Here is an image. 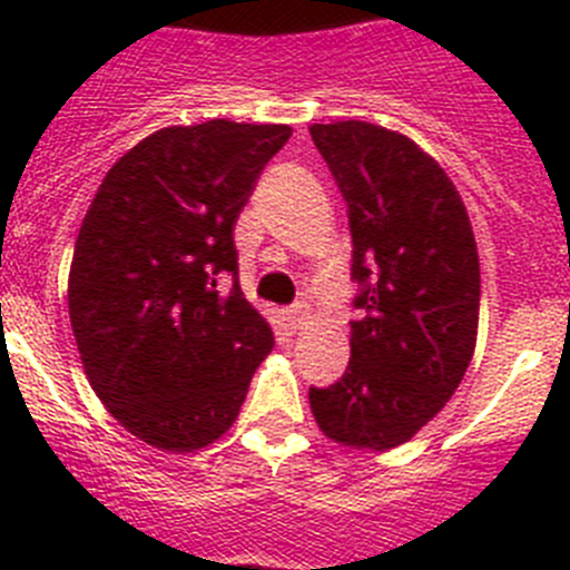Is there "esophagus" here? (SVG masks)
I'll return each mask as SVG.
<instances>
[{
    "instance_id": "esophagus-1",
    "label": "esophagus",
    "mask_w": 570,
    "mask_h": 570,
    "mask_svg": "<svg viewBox=\"0 0 570 570\" xmlns=\"http://www.w3.org/2000/svg\"><path fill=\"white\" fill-rule=\"evenodd\" d=\"M305 320H308V305H305V302H294L291 308H285V322H288L294 331L299 328Z\"/></svg>"
}]
</instances>
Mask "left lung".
Masks as SVG:
<instances>
[{
  "instance_id": "obj_1",
  "label": "left lung",
  "mask_w": 570,
  "mask_h": 570,
  "mask_svg": "<svg viewBox=\"0 0 570 570\" xmlns=\"http://www.w3.org/2000/svg\"><path fill=\"white\" fill-rule=\"evenodd\" d=\"M347 205L351 362L311 411L334 442L385 451L434 420L460 387L480 322V256L445 170L371 122L311 125Z\"/></svg>"
}]
</instances>
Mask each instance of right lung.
I'll list each match as a JSON object with an SVG mask.
<instances>
[{
  "instance_id": "1",
  "label": "right lung",
  "mask_w": 570,
  "mask_h": 570,
  "mask_svg": "<svg viewBox=\"0 0 570 570\" xmlns=\"http://www.w3.org/2000/svg\"><path fill=\"white\" fill-rule=\"evenodd\" d=\"M288 139V125L228 119L156 130L108 170L85 214L70 325L97 396L148 445L219 440L274 347L236 285L234 223Z\"/></svg>"
}]
</instances>
